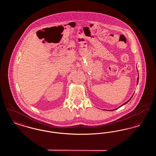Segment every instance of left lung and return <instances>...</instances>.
Wrapping results in <instances>:
<instances>
[{"label": "left lung", "instance_id": "8db88e82", "mask_svg": "<svg viewBox=\"0 0 156 156\" xmlns=\"http://www.w3.org/2000/svg\"><path fill=\"white\" fill-rule=\"evenodd\" d=\"M138 82H139V77L137 78V84H138ZM133 95H132V97H133ZM132 97H131V98H130V99H129V100H128V101H127L126 102H125V103H124V104H123V105H121V106H120V107H121V106H122L123 105H125V104H127V102H129V101H130V99H132ZM120 107H119L118 108H119ZM118 108H117V109H118ZM113 109V110H111V111H114V110H116V109ZM110 111H111V110H110Z\"/></svg>", "mask_w": 156, "mask_h": 156}]
</instances>
